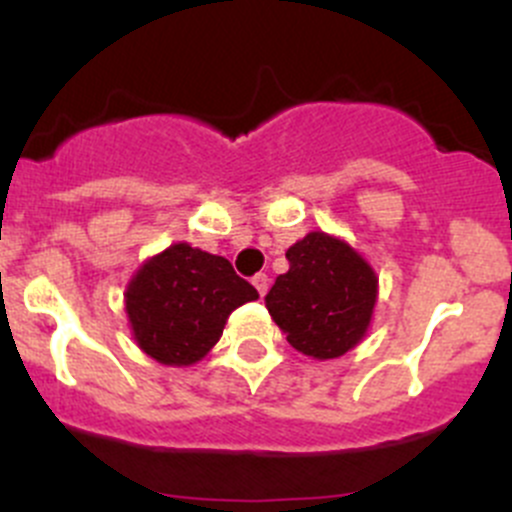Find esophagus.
<instances>
[{
    "label": "esophagus",
    "instance_id": "34e87169",
    "mask_svg": "<svg viewBox=\"0 0 512 512\" xmlns=\"http://www.w3.org/2000/svg\"><path fill=\"white\" fill-rule=\"evenodd\" d=\"M252 285H255V289H257V294H260V297H265L267 294V287H270V280H267V275H255L252 277Z\"/></svg>",
    "mask_w": 512,
    "mask_h": 512
}]
</instances>
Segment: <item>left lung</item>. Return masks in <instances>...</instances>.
Returning <instances> with one entry per match:
<instances>
[{"label":"left lung","instance_id":"1","mask_svg":"<svg viewBox=\"0 0 512 512\" xmlns=\"http://www.w3.org/2000/svg\"><path fill=\"white\" fill-rule=\"evenodd\" d=\"M289 270L265 304L287 342L312 359H337L364 339L374 314L379 277L339 237L309 232L287 250Z\"/></svg>","mask_w":512,"mask_h":512}]
</instances>
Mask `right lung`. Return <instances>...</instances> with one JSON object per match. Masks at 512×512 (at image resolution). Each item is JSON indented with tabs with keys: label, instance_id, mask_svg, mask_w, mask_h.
I'll list each match as a JSON object with an SVG mask.
<instances>
[{
	"label": "right lung",
	"instance_id": "right-lung-1",
	"mask_svg": "<svg viewBox=\"0 0 512 512\" xmlns=\"http://www.w3.org/2000/svg\"><path fill=\"white\" fill-rule=\"evenodd\" d=\"M123 297L141 352L165 366H190L218 344L232 309L260 294L225 257L175 242L143 262Z\"/></svg>",
	"mask_w": 512,
	"mask_h": 512
}]
</instances>
